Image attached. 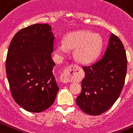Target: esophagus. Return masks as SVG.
Masks as SVG:
<instances>
[{
	"instance_id": "esophagus-1",
	"label": "esophagus",
	"mask_w": 133,
	"mask_h": 133,
	"mask_svg": "<svg viewBox=\"0 0 133 133\" xmlns=\"http://www.w3.org/2000/svg\"><path fill=\"white\" fill-rule=\"evenodd\" d=\"M76 65H71L70 66L67 67L65 69L61 77V81L63 83H68L72 81V72L75 68H77Z\"/></svg>"
}]
</instances>
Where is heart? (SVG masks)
Returning <instances> with one entry per match:
<instances>
[{
    "instance_id": "b5f03b06",
    "label": "heart",
    "mask_w": 133,
    "mask_h": 133,
    "mask_svg": "<svg viewBox=\"0 0 133 133\" xmlns=\"http://www.w3.org/2000/svg\"><path fill=\"white\" fill-rule=\"evenodd\" d=\"M103 46V39L100 35L89 30H77L67 34L63 44L54 46L56 53L63 56L68 49H75L74 57L78 62L87 64L98 57Z\"/></svg>"
}]
</instances>
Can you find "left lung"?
<instances>
[{
    "label": "left lung",
    "mask_w": 133,
    "mask_h": 133,
    "mask_svg": "<svg viewBox=\"0 0 133 133\" xmlns=\"http://www.w3.org/2000/svg\"><path fill=\"white\" fill-rule=\"evenodd\" d=\"M123 43L111 34L104 56L91 66H84L85 77L76 103L84 112L100 115L114 105L120 96L127 72Z\"/></svg>",
    "instance_id": "1"
}]
</instances>
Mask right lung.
<instances>
[{
  "mask_svg": "<svg viewBox=\"0 0 133 133\" xmlns=\"http://www.w3.org/2000/svg\"><path fill=\"white\" fill-rule=\"evenodd\" d=\"M54 41L51 27L36 24L21 29L10 42L6 74L14 100L26 111L48 109L59 90L52 72Z\"/></svg>",
  "mask_w": 133,
  "mask_h": 133,
  "instance_id": "obj_1",
  "label": "right lung"
}]
</instances>
